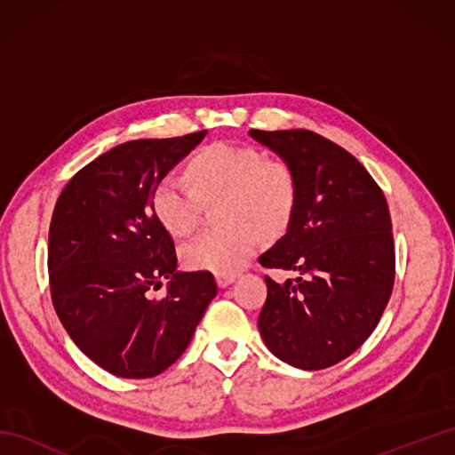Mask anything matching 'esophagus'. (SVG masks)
Wrapping results in <instances>:
<instances>
[{
    "label": "esophagus",
    "mask_w": 455,
    "mask_h": 455,
    "mask_svg": "<svg viewBox=\"0 0 455 455\" xmlns=\"http://www.w3.org/2000/svg\"><path fill=\"white\" fill-rule=\"evenodd\" d=\"M236 282V274H219L217 275V283H219V287H228L230 283H235Z\"/></svg>",
    "instance_id": "obj_1"
}]
</instances>
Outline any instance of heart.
<instances>
[{
    "label": "heart",
    "mask_w": 455,
    "mask_h": 455,
    "mask_svg": "<svg viewBox=\"0 0 455 455\" xmlns=\"http://www.w3.org/2000/svg\"><path fill=\"white\" fill-rule=\"evenodd\" d=\"M225 196L230 225L203 230L181 248V262L193 272L235 274L262 244V233L279 235L293 215L297 186L293 172L279 160H264L250 147L217 142L189 164V181L164 176L152 189L154 217L173 236L197 225L201 199Z\"/></svg>",
    "instance_id": "1"
}]
</instances>
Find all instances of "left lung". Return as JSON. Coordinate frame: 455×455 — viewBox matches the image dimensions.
Segmentation results:
<instances>
[{
	"label": "left lung",
	"mask_w": 455,
	"mask_h": 455,
	"mask_svg": "<svg viewBox=\"0 0 455 455\" xmlns=\"http://www.w3.org/2000/svg\"><path fill=\"white\" fill-rule=\"evenodd\" d=\"M248 134L287 164L297 186L285 235L259 264L299 277H266L259 334L282 362L324 370L370 338L389 303L395 248L387 201L362 164L321 134Z\"/></svg>",
	"instance_id": "left-lung-1"
}]
</instances>
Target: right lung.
I'll return each mask as SVG.
<instances>
[{
	"label": "right lung",
	"instance_id": "add662e5",
	"mask_svg": "<svg viewBox=\"0 0 455 455\" xmlns=\"http://www.w3.org/2000/svg\"><path fill=\"white\" fill-rule=\"evenodd\" d=\"M207 131L119 144L68 181L48 233L56 315L92 362L124 379L162 373L186 352L217 295L209 272H178L152 189ZM170 278L167 297L149 289Z\"/></svg>",
	"mask_w": 455,
	"mask_h": 455
}]
</instances>
